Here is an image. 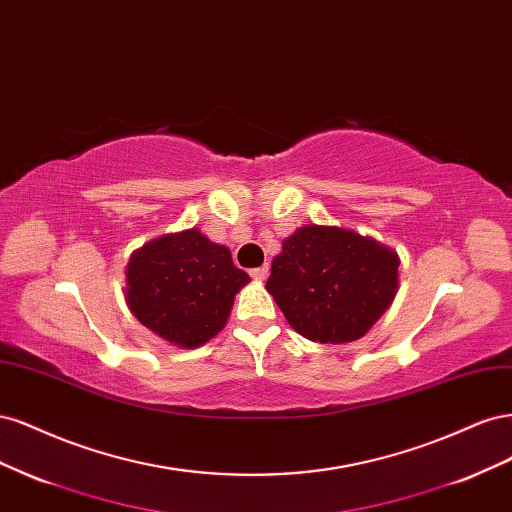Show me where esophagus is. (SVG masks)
Instances as JSON below:
<instances>
[{"mask_svg": "<svg viewBox=\"0 0 512 512\" xmlns=\"http://www.w3.org/2000/svg\"><path fill=\"white\" fill-rule=\"evenodd\" d=\"M250 275L254 277V280H267V277H269V267L267 265H262V267H256V269H252L250 271Z\"/></svg>", "mask_w": 512, "mask_h": 512, "instance_id": "34e87169", "label": "esophagus"}]
</instances>
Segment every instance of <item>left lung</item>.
Instances as JSON below:
<instances>
[{"instance_id": "8db88e82", "label": "left lung", "mask_w": 512, "mask_h": 512, "mask_svg": "<svg viewBox=\"0 0 512 512\" xmlns=\"http://www.w3.org/2000/svg\"><path fill=\"white\" fill-rule=\"evenodd\" d=\"M399 258L335 226H303L275 256L267 290L290 327L320 344L363 337L397 292Z\"/></svg>"}]
</instances>
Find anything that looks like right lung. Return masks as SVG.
I'll use <instances>...</instances> for the list:
<instances>
[{
	"label": "right lung",
	"instance_id": "add662e5",
	"mask_svg": "<svg viewBox=\"0 0 512 512\" xmlns=\"http://www.w3.org/2000/svg\"><path fill=\"white\" fill-rule=\"evenodd\" d=\"M126 280V301L138 322L170 344L196 348L224 327L250 275L232 265L228 247L192 228L138 250Z\"/></svg>",
	"mask_w": 512,
	"mask_h": 512
}]
</instances>
